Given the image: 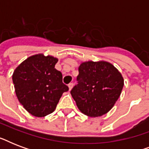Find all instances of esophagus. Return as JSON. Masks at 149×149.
<instances>
[{"instance_id": "esophagus-1", "label": "esophagus", "mask_w": 149, "mask_h": 149, "mask_svg": "<svg viewBox=\"0 0 149 149\" xmlns=\"http://www.w3.org/2000/svg\"><path fill=\"white\" fill-rule=\"evenodd\" d=\"M73 85H74V84H72V83H71V84H70L69 85H68V86H69V89H70V91H71V90H72V87H73Z\"/></svg>"}]
</instances>
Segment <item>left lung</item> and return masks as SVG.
Instances as JSON below:
<instances>
[{
	"label": "left lung",
	"mask_w": 149,
	"mask_h": 149,
	"mask_svg": "<svg viewBox=\"0 0 149 149\" xmlns=\"http://www.w3.org/2000/svg\"><path fill=\"white\" fill-rule=\"evenodd\" d=\"M77 80L78 84L70 93L79 111L92 118L107 113L119 98L124 86L121 73L105 61L82 63Z\"/></svg>",
	"instance_id": "1"
}]
</instances>
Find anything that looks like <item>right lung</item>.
<instances>
[{
    "label": "right lung",
    "instance_id": "obj_1",
    "mask_svg": "<svg viewBox=\"0 0 149 149\" xmlns=\"http://www.w3.org/2000/svg\"><path fill=\"white\" fill-rule=\"evenodd\" d=\"M58 58L43 54L23 61L13 72L15 93L24 108L35 117L52 113L69 87L63 83V75L55 69Z\"/></svg>",
    "mask_w": 149,
    "mask_h": 149
}]
</instances>
